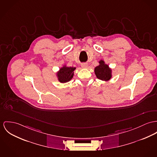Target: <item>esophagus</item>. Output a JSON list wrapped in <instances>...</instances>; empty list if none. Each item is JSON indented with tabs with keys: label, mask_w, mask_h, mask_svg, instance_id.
I'll return each mask as SVG.
<instances>
[{
	"label": "esophagus",
	"mask_w": 157,
	"mask_h": 157,
	"mask_svg": "<svg viewBox=\"0 0 157 157\" xmlns=\"http://www.w3.org/2000/svg\"><path fill=\"white\" fill-rule=\"evenodd\" d=\"M81 67L82 68H86V67H88V64L87 63H82V64H81Z\"/></svg>",
	"instance_id": "34e87169"
}]
</instances>
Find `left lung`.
Listing matches in <instances>:
<instances>
[{"label": "left lung", "instance_id": "left-lung-1", "mask_svg": "<svg viewBox=\"0 0 157 157\" xmlns=\"http://www.w3.org/2000/svg\"><path fill=\"white\" fill-rule=\"evenodd\" d=\"M99 65L94 69L97 78L100 80L108 81L112 78V70L103 60L99 61Z\"/></svg>", "mask_w": 157, "mask_h": 157}]
</instances>
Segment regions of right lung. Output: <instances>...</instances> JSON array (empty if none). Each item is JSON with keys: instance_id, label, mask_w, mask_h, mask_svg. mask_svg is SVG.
Masks as SVG:
<instances>
[{"instance_id": "1", "label": "right lung", "mask_w": 157, "mask_h": 157, "mask_svg": "<svg viewBox=\"0 0 157 157\" xmlns=\"http://www.w3.org/2000/svg\"><path fill=\"white\" fill-rule=\"evenodd\" d=\"M76 67H67L64 65L61 67L59 71L57 73L58 80L61 83H66L70 81L74 75V71Z\"/></svg>"}]
</instances>
